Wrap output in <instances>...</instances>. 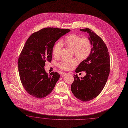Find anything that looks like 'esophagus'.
<instances>
[{
    "mask_svg": "<svg viewBox=\"0 0 128 128\" xmlns=\"http://www.w3.org/2000/svg\"><path fill=\"white\" fill-rule=\"evenodd\" d=\"M67 74L66 73H62V76H66V74Z\"/></svg>",
    "mask_w": 128,
    "mask_h": 128,
    "instance_id": "esophagus-1",
    "label": "esophagus"
}]
</instances>
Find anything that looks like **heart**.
Masks as SVG:
<instances>
[{
  "instance_id": "obj_1",
  "label": "heart",
  "mask_w": 128,
  "mask_h": 128,
  "mask_svg": "<svg viewBox=\"0 0 128 128\" xmlns=\"http://www.w3.org/2000/svg\"><path fill=\"white\" fill-rule=\"evenodd\" d=\"M68 47L73 49L74 54L78 59L83 60L86 59L90 54L92 45L90 40L86 37L82 38L78 35L72 34L67 36L62 42ZM62 48V43L57 42L54 46L52 54L56 58L59 57ZM78 64L76 59H66L60 63L59 66L65 70H70Z\"/></svg>"
}]
</instances>
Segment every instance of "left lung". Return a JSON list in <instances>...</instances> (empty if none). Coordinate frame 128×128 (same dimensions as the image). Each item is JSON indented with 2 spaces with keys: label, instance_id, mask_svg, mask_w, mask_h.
I'll list each match as a JSON object with an SVG mask.
<instances>
[{
  "label": "left lung",
  "instance_id": "1",
  "mask_svg": "<svg viewBox=\"0 0 128 128\" xmlns=\"http://www.w3.org/2000/svg\"><path fill=\"white\" fill-rule=\"evenodd\" d=\"M80 30L88 34L92 49L76 70V73L85 71L86 76L80 78L74 74L71 89L77 99L87 102L97 96L105 86L110 72V57L106 45L99 36L89 28Z\"/></svg>",
  "mask_w": 128,
  "mask_h": 128
}]
</instances>
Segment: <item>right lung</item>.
Wrapping results in <instances>:
<instances>
[{
    "instance_id": "obj_1",
    "label": "right lung",
    "mask_w": 128,
    "mask_h": 128,
    "mask_svg": "<svg viewBox=\"0 0 128 128\" xmlns=\"http://www.w3.org/2000/svg\"><path fill=\"white\" fill-rule=\"evenodd\" d=\"M70 31L67 29L45 28L32 34L26 42L18 65L22 85L32 96L42 98L47 96L59 80L58 73L46 72L45 62L51 61L56 42Z\"/></svg>"
}]
</instances>
